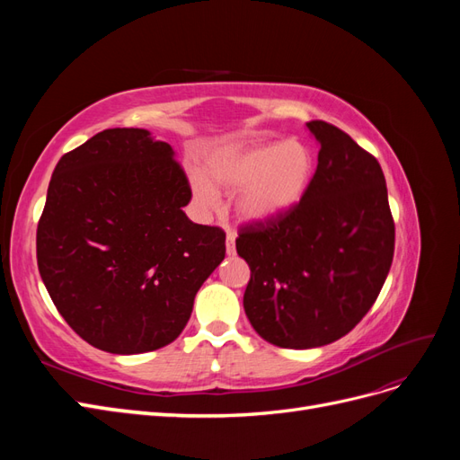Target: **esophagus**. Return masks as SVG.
<instances>
[{
	"label": "esophagus",
	"instance_id": "1",
	"mask_svg": "<svg viewBox=\"0 0 460 460\" xmlns=\"http://www.w3.org/2000/svg\"><path fill=\"white\" fill-rule=\"evenodd\" d=\"M226 253L234 255L235 253V232L234 230H226Z\"/></svg>",
	"mask_w": 460,
	"mask_h": 460
}]
</instances>
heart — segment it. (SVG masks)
<instances>
[{
	"mask_svg": "<svg viewBox=\"0 0 460 460\" xmlns=\"http://www.w3.org/2000/svg\"><path fill=\"white\" fill-rule=\"evenodd\" d=\"M316 176V153L299 137L284 142H230L208 151L203 174L193 171L196 203L211 213L220 207L217 190L235 191V213L249 225L286 218L307 198Z\"/></svg>",
	"mask_w": 460,
	"mask_h": 460,
	"instance_id": "heart-1",
	"label": "heart"
}]
</instances>
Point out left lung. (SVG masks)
<instances>
[{"mask_svg": "<svg viewBox=\"0 0 460 460\" xmlns=\"http://www.w3.org/2000/svg\"><path fill=\"white\" fill-rule=\"evenodd\" d=\"M318 164L311 191L286 218L235 240L252 278L243 309L259 336L286 349L343 338L378 297L395 226L380 163L323 120L307 122Z\"/></svg>", "mask_w": 460, "mask_h": 460, "instance_id": "left-lung-1", "label": "left lung"}]
</instances>
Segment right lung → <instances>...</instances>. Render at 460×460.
I'll return each mask as SVG.
<instances>
[{
  "label": "right lung",
  "instance_id": "obj_1",
  "mask_svg": "<svg viewBox=\"0 0 460 460\" xmlns=\"http://www.w3.org/2000/svg\"><path fill=\"white\" fill-rule=\"evenodd\" d=\"M174 149L146 128H111L61 157L36 253L55 307L97 349L136 355L172 343L225 259L226 235L191 222Z\"/></svg>",
  "mask_w": 460,
  "mask_h": 460
}]
</instances>
